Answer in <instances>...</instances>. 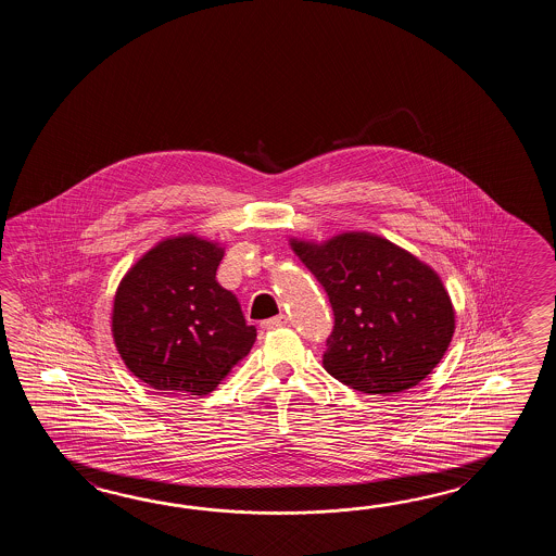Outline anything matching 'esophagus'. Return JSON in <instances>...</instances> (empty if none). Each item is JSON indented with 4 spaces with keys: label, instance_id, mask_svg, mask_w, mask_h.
I'll return each mask as SVG.
<instances>
[{
    "label": "esophagus",
    "instance_id": "34e87169",
    "mask_svg": "<svg viewBox=\"0 0 556 556\" xmlns=\"http://www.w3.org/2000/svg\"><path fill=\"white\" fill-rule=\"evenodd\" d=\"M286 324H288L286 316H276V318L262 321V328H264V330H276V328H282V326H286Z\"/></svg>",
    "mask_w": 556,
    "mask_h": 556
}]
</instances>
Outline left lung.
<instances>
[{"mask_svg":"<svg viewBox=\"0 0 556 556\" xmlns=\"http://www.w3.org/2000/svg\"><path fill=\"white\" fill-rule=\"evenodd\" d=\"M333 309L324 367L343 386L391 395L426 379L450 348L455 312L438 274L386 238L292 240Z\"/></svg>","mask_w":556,"mask_h":556,"instance_id":"left-lung-1","label":"left lung"}]
</instances>
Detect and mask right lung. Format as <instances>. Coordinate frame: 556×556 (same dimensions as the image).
I'll return each mask as SVG.
<instances>
[{"mask_svg": "<svg viewBox=\"0 0 556 556\" xmlns=\"http://www.w3.org/2000/svg\"><path fill=\"white\" fill-rule=\"evenodd\" d=\"M223 256L225 250L201 238H168L118 286V354L159 393H211L256 342L237 295L216 282Z\"/></svg>", "mask_w": 556, "mask_h": 556, "instance_id": "right-lung-1", "label": "right lung"}]
</instances>
